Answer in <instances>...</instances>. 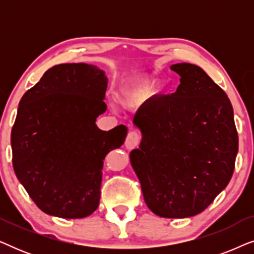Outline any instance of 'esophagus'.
Instances as JSON below:
<instances>
[{"mask_svg":"<svg viewBox=\"0 0 254 254\" xmlns=\"http://www.w3.org/2000/svg\"><path fill=\"white\" fill-rule=\"evenodd\" d=\"M140 138H141V136H140V134H138V131L130 130L126 137V142H125L126 148L134 149L138 144V142H140Z\"/></svg>","mask_w":254,"mask_h":254,"instance_id":"esophagus-1","label":"esophagus"}]
</instances>
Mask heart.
Masks as SVG:
<instances>
[{
  "label": "heart",
  "mask_w": 254,
  "mask_h": 254,
  "mask_svg": "<svg viewBox=\"0 0 254 254\" xmlns=\"http://www.w3.org/2000/svg\"><path fill=\"white\" fill-rule=\"evenodd\" d=\"M151 83L148 78L141 77L130 84L121 88L119 99L124 104H135L142 102L149 96Z\"/></svg>",
  "instance_id": "b5f03b06"
}]
</instances>
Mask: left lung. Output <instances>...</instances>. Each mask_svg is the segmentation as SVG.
Returning a JSON list of instances; mask_svg holds the SVG:
<instances>
[{"instance_id":"left-lung-1","label":"left lung","mask_w":254,"mask_h":254,"mask_svg":"<svg viewBox=\"0 0 254 254\" xmlns=\"http://www.w3.org/2000/svg\"><path fill=\"white\" fill-rule=\"evenodd\" d=\"M180 84L142 104L133 123L142 133L130 163L145 203L161 217L200 214L230 182L238 151L227 93L192 64H172Z\"/></svg>"}]
</instances>
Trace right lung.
Instances as JSON below:
<instances>
[{
    "instance_id": "right-lung-1",
    "label": "right lung",
    "mask_w": 254,
    "mask_h": 254,
    "mask_svg": "<svg viewBox=\"0 0 254 254\" xmlns=\"http://www.w3.org/2000/svg\"><path fill=\"white\" fill-rule=\"evenodd\" d=\"M105 72L96 65L52 67L24 93L11 130L12 165L44 213L82 218L97 209L104 159L124 144L125 125L100 130Z\"/></svg>"
}]
</instances>
